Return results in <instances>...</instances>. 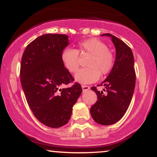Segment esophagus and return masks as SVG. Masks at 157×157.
<instances>
[{"instance_id":"esophagus-1","label":"esophagus","mask_w":157,"mask_h":157,"mask_svg":"<svg viewBox=\"0 0 157 157\" xmlns=\"http://www.w3.org/2000/svg\"><path fill=\"white\" fill-rule=\"evenodd\" d=\"M82 89L83 91H88V90L90 89V87L88 86H82Z\"/></svg>"}]
</instances>
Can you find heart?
Segmentation results:
<instances>
[{"label":"heart","instance_id":"heart-1","mask_svg":"<svg viewBox=\"0 0 157 157\" xmlns=\"http://www.w3.org/2000/svg\"><path fill=\"white\" fill-rule=\"evenodd\" d=\"M79 52L90 54L91 57L87 61L89 67L81 68L75 75V80L80 83H91L100 78V75H105L112 69L114 57L112 52L108 49L105 43L97 38H91L79 44L77 50L65 48L61 54L63 65L71 73L76 72L80 66Z\"/></svg>","mask_w":157,"mask_h":157}]
</instances>
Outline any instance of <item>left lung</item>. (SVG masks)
I'll use <instances>...</instances> for the list:
<instances>
[{
	"mask_svg": "<svg viewBox=\"0 0 157 157\" xmlns=\"http://www.w3.org/2000/svg\"><path fill=\"white\" fill-rule=\"evenodd\" d=\"M111 38L115 48L116 58L111 72L103 82L105 89L97 91V101L91 106L90 112L95 122L103 125L116 123L124 116L130 105L136 82L134 68V59L131 48L111 34H103Z\"/></svg>",
	"mask_w": 157,
	"mask_h": 157,
	"instance_id": "8db88e82",
	"label": "left lung"
}]
</instances>
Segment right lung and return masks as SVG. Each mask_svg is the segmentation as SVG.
Here are the masks:
<instances>
[{
    "instance_id": "add662e5",
    "label": "right lung",
    "mask_w": 157,
    "mask_h": 157,
    "mask_svg": "<svg viewBox=\"0 0 157 157\" xmlns=\"http://www.w3.org/2000/svg\"><path fill=\"white\" fill-rule=\"evenodd\" d=\"M68 44L67 35L46 34L26 46L21 59V82L28 105L35 117L50 128L67 123L82 91L77 82L60 88L75 80L61 60Z\"/></svg>"
}]
</instances>
